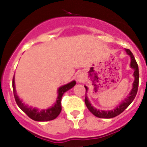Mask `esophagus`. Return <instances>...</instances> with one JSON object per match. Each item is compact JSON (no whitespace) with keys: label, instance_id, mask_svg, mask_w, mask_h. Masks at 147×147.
Segmentation results:
<instances>
[{"label":"esophagus","instance_id":"esophagus-1","mask_svg":"<svg viewBox=\"0 0 147 147\" xmlns=\"http://www.w3.org/2000/svg\"><path fill=\"white\" fill-rule=\"evenodd\" d=\"M79 80H80V79H79Z\"/></svg>","mask_w":147,"mask_h":147}]
</instances>
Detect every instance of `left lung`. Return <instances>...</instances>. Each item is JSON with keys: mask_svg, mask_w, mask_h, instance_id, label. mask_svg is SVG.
Here are the masks:
<instances>
[{"mask_svg": "<svg viewBox=\"0 0 147 147\" xmlns=\"http://www.w3.org/2000/svg\"><path fill=\"white\" fill-rule=\"evenodd\" d=\"M125 51H127V54H129V57L131 58V62H130V67L134 69V77H135V81L133 82V88L131 90V92L129 93V96H127L125 99L123 101L121 105H119V106L115 107V109L112 110H107V111H105V110H99L96 109L95 107H93L91 105V104L90 103V102L88 101V97H87V95L85 93V105H86L87 107H88V110L95 115L98 118H102V119H111V118L115 117L119 115V114L121 113L126 108H127L132 102L134 100L135 97H136V94H137L138 92V82H139V71H138V65L137 64V62H136V59H135L134 56L132 54V53L131 52L130 50L129 49H125ZM85 89H86V92L88 90V88L86 86H85Z\"/></svg>", "mask_w": 147, "mask_h": 147, "instance_id": "1", "label": "left lung"}]
</instances>
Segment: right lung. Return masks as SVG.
<instances>
[{"label": "right lung", "instance_id": "right-lung-1", "mask_svg": "<svg viewBox=\"0 0 147 147\" xmlns=\"http://www.w3.org/2000/svg\"><path fill=\"white\" fill-rule=\"evenodd\" d=\"M75 85H76V82L72 81L71 82L67 84V85L60 87L58 90V96L57 98V102L54 103L52 107L47 109V110H40L36 108L28 107L27 105H26L25 104H23L21 100H20V98H18L16 90H15V76L13 77L12 80L13 93H14V96H15V102H16L17 105L23 110V112L28 115V117L31 118L33 120L37 121H46L54 120V119L57 117L59 113H60L61 110H62L61 99H62V96H63L65 92L67 91L68 90L72 88Z\"/></svg>", "mask_w": 147, "mask_h": 147}]
</instances>
